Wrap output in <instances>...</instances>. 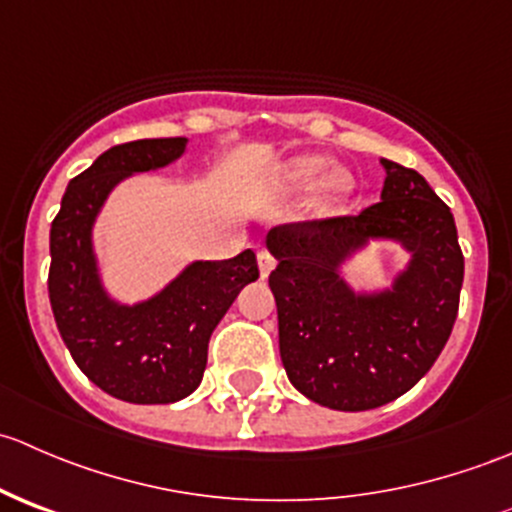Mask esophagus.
<instances>
[{
  "mask_svg": "<svg viewBox=\"0 0 512 512\" xmlns=\"http://www.w3.org/2000/svg\"><path fill=\"white\" fill-rule=\"evenodd\" d=\"M257 265H260V275L267 277L272 272V267H275V257L267 250H260L257 252Z\"/></svg>",
  "mask_w": 512,
  "mask_h": 512,
  "instance_id": "1",
  "label": "esophagus"
}]
</instances>
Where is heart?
I'll return each instance as SVG.
<instances>
[{"label": "heart", "mask_w": 512, "mask_h": 512, "mask_svg": "<svg viewBox=\"0 0 512 512\" xmlns=\"http://www.w3.org/2000/svg\"><path fill=\"white\" fill-rule=\"evenodd\" d=\"M327 165L329 160L319 156H304V158L292 160L285 173V183L292 190L314 188V185L324 178ZM352 188H354L352 178H349L344 170H339V173H334L332 178L324 183V198H327V203H339V200H344L349 193H352Z\"/></svg>", "instance_id": "1"}]
</instances>
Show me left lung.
<instances>
[{
  "instance_id": "1",
  "label": "left lung",
  "mask_w": 512,
  "mask_h": 512,
  "mask_svg": "<svg viewBox=\"0 0 512 512\" xmlns=\"http://www.w3.org/2000/svg\"><path fill=\"white\" fill-rule=\"evenodd\" d=\"M381 165V203L267 232L282 364L299 394L334 411L376 409L418 384L446 347L461 299L451 208L416 170ZM369 239L399 241L412 260L389 290L354 293L338 267Z\"/></svg>"
}]
</instances>
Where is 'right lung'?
Segmentation results:
<instances>
[{
  "label": "right lung",
  "mask_w": 512,
  "mask_h": 512,
  "mask_svg": "<svg viewBox=\"0 0 512 512\" xmlns=\"http://www.w3.org/2000/svg\"><path fill=\"white\" fill-rule=\"evenodd\" d=\"M188 138H143L108 148L76 175L51 223L49 299L76 366L128 404H173L193 394L208 364L213 329L240 289L260 277L252 250L232 260L193 262L151 299L121 304L103 289L94 223L108 193L133 173L185 153Z\"/></svg>",
  "instance_id": "1"
}]
</instances>
